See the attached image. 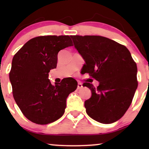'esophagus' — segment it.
Here are the masks:
<instances>
[{
    "label": "esophagus",
    "mask_w": 149,
    "mask_h": 149,
    "mask_svg": "<svg viewBox=\"0 0 149 149\" xmlns=\"http://www.w3.org/2000/svg\"><path fill=\"white\" fill-rule=\"evenodd\" d=\"M83 87V85L81 83H78V85H77V88L81 89Z\"/></svg>",
    "instance_id": "34e87169"
}]
</instances>
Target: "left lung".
Wrapping results in <instances>:
<instances>
[{"label": "left lung", "instance_id": "1", "mask_svg": "<svg viewBox=\"0 0 149 149\" xmlns=\"http://www.w3.org/2000/svg\"><path fill=\"white\" fill-rule=\"evenodd\" d=\"M75 49L85 60L82 71L99 82L83 86L91 89L85 101L86 113L101 123H112L129 109L138 87L137 66L124 45L101 36H71Z\"/></svg>", "mask_w": 149, "mask_h": 149}]
</instances>
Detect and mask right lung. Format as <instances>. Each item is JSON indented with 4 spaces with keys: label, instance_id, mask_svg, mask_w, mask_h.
I'll use <instances>...</instances> for the list:
<instances>
[{
    "label": "right lung",
    "instance_id": "obj_1",
    "mask_svg": "<svg viewBox=\"0 0 149 149\" xmlns=\"http://www.w3.org/2000/svg\"><path fill=\"white\" fill-rule=\"evenodd\" d=\"M72 46L69 36H42L28 40L14 56L9 72L14 100L24 115L46 125L64 115L66 99L77 87L72 77L53 85L48 79L56 68L58 54Z\"/></svg>",
    "mask_w": 149,
    "mask_h": 149
}]
</instances>
